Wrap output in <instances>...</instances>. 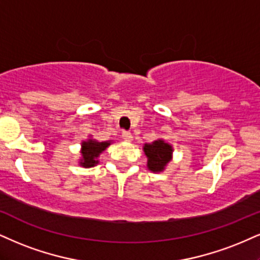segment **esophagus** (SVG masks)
Here are the masks:
<instances>
[{"label": "esophagus", "instance_id": "obj_1", "mask_svg": "<svg viewBox=\"0 0 260 260\" xmlns=\"http://www.w3.org/2000/svg\"><path fill=\"white\" fill-rule=\"evenodd\" d=\"M122 138L126 140V142H132L133 136L131 132H126V131H123V132H122Z\"/></svg>", "mask_w": 260, "mask_h": 260}]
</instances>
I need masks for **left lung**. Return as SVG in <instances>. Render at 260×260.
<instances>
[{
  "mask_svg": "<svg viewBox=\"0 0 260 260\" xmlns=\"http://www.w3.org/2000/svg\"><path fill=\"white\" fill-rule=\"evenodd\" d=\"M143 151L148 162V170L152 173H161L166 170L167 165L173 158V146L164 139H157L152 143H145L143 145Z\"/></svg>",
  "mask_w": 260,
  "mask_h": 260,
  "instance_id": "left-lung-1",
  "label": "left lung"
}]
</instances>
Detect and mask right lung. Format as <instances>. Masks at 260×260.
Here are the masks:
<instances>
[{
	"label": "right lung",
	"mask_w": 260,
	"mask_h": 260,
	"mask_svg": "<svg viewBox=\"0 0 260 260\" xmlns=\"http://www.w3.org/2000/svg\"><path fill=\"white\" fill-rule=\"evenodd\" d=\"M111 140L108 142H98L92 137L81 143V158L79 165L84 168L94 167L99 164L98 157L108 146L111 145Z\"/></svg>",
	"instance_id": "add662e5"
}]
</instances>
